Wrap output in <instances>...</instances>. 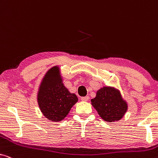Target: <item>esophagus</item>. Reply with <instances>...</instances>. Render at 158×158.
Masks as SVG:
<instances>
[{
	"mask_svg": "<svg viewBox=\"0 0 158 158\" xmlns=\"http://www.w3.org/2000/svg\"><path fill=\"white\" fill-rule=\"evenodd\" d=\"M89 96H84V97H82L81 98V100L83 101H88V100H89Z\"/></svg>",
	"mask_w": 158,
	"mask_h": 158,
	"instance_id": "esophagus-1",
	"label": "esophagus"
}]
</instances>
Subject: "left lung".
<instances>
[{
	"label": "left lung",
	"mask_w": 158,
	"mask_h": 158,
	"mask_svg": "<svg viewBox=\"0 0 158 158\" xmlns=\"http://www.w3.org/2000/svg\"><path fill=\"white\" fill-rule=\"evenodd\" d=\"M91 104L101 118L108 122H117L124 117L128 103L123 98L120 90L111 86H103L97 90Z\"/></svg>",
	"instance_id": "obj_1"
}]
</instances>
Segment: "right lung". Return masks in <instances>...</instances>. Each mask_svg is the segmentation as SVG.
I'll use <instances>...</instances> for the list:
<instances>
[{
  "instance_id": "obj_1",
  "label": "right lung",
  "mask_w": 158,
  "mask_h": 158,
  "mask_svg": "<svg viewBox=\"0 0 158 158\" xmlns=\"http://www.w3.org/2000/svg\"><path fill=\"white\" fill-rule=\"evenodd\" d=\"M37 103L44 117L52 122H60L68 116L77 102L75 94L64 85L60 67L54 66L45 73L39 86Z\"/></svg>"
}]
</instances>
